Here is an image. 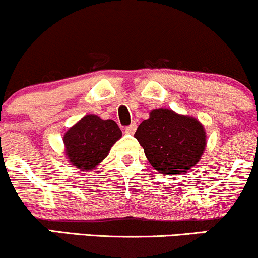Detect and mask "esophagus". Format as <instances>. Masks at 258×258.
<instances>
[{"instance_id": "obj_1", "label": "esophagus", "mask_w": 258, "mask_h": 258, "mask_svg": "<svg viewBox=\"0 0 258 258\" xmlns=\"http://www.w3.org/2000/svg\"><path fill=\"white\" fill-rule=\"evenodd\" d=\"M135 130H137V124L133 123V124H130V125L126 126L125 133H126V134H134Z\"/></svg>"}]
</instances>
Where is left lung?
Listing matches in <instances>:
<instances>
[{"label": "left lung", "mask_w": 258, "mask_h": 258, "mask_svg": "<svg viewBox=\"0 0 258 258\" xmlns=\"http://www.w3.org/2000/svg\"><path fill=\"white\" fill-rule=\"evenodd\" d=\"M151 166L158 173L175 175L198 163L206 146V133L195 118L170 109H153L135 132Z\"/></svg>", "instance_id": "obj_1"}]
</instances>
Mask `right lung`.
I'll return each mask as SVG.
<instances>
[{
	"label": "right lung",
	"instance_id": "right-lung-1",
	"mask_svg": "<svg viewBox=\"0 0 258 258\" xmlns=\"http://www.w3.org/2000/svg\"><path fill=\"white\" fill-rule=\"evenodd\" d=\"M121 130L113 120L97 115H85L64 134L63 141L71 163L79 169L90 170L107 157Z\"/></svg>",
	"mask_w": 258,
	"mask_h": 258
}]
</instances>
